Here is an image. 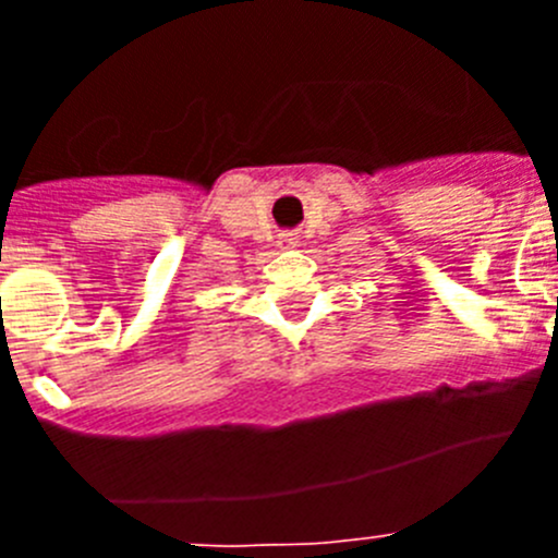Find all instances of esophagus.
Listing matches in <instances>:
<instances>
[{
    "label": "esophagus",
    "instance_id": "34e87169",
    "mask_svg": "<svg viewBox=\"0 0 558 558\" xmlns=\"http://www.w3.org/2000/svg\"><path fill=\"white\" fill-rule=\"evenodd\" d=\"M279 245H284V248L295 245V234H293V231H282V234H279Z\"/></svg>",
    "mask_w": 558,
    "mask_h": 558
}]
</instances>
